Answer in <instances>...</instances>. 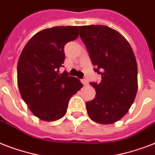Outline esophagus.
<instances>
[{"mask_svg": "<svg viewBox=\"0 0 155 155\" xmlns=\"http://www.w3.org/2000/svg\"><path fill=\"white\" fill-rule=\"evenodd\" d=\"M81 82H82V84L84 85H87L88 84V81H87L86 79H83V80H81Z\"/></svg>", "mask_w": 155, "mask_h": 155, "instance_id": "esophagus-1", "label": "esophagus"}]
</instances>
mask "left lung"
I'll use <instances>...</instances> for the list:
<instances>
[{
  "label": "left lung",
  "instance_id": "8db88e82",
  "mask_svg": "<svg viewBox=\"0 0 155 155\" xmlns=\"http://www.w3.org/2000/svg\"><path fill=\"white\" fill-rule=\"evenodd\" d=\"M94 71L101 81L90 83L96 97L86 102L93 121L113 124L128 113L137 91V66L130 43L117 30L106 25L79 26Z\"/></svg>",
  "mask_w": 155,
  "mask_h": 155
}]
</instances>
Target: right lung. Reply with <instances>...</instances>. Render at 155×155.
<instances>
[{"label": "right lung", "instance_id": "right-lung-1", "mask_svg": "<svg viewBox=\"0 0 155 155\" xmlns=\"http://www.w3.org/2000/svg\"><path fill=\"white\" fill-rule=\"evenodd\" d=\"M79 36L77 26H56L41 30L22 50L18 63V85L33 114L45 121L66 114L69 100L83 87L67 71L59 74L65 58L64 46Z\"/></svg>", "mask_w": 155, "mask_h": 155}]
</instances>
